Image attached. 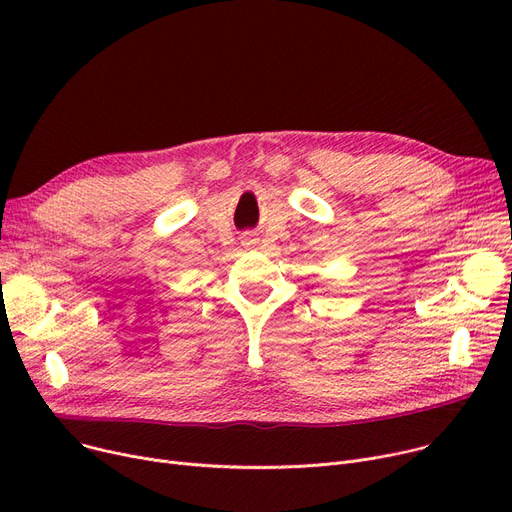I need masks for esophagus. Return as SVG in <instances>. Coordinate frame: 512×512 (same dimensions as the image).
I'll list each match as a JSON object with an SVG mask.
<instances>
[{
  "mask_svg": "<svg viewBox=\"0 0 512 512\" xmlns=\"http://www.w3.org/2000/svg\"><path fill=\"white\" fill-rule=\"evenodd\" d=\"M259 242V238L257 236H253V234H247V236H242V247H247V249H253L255 245Z\"/></svg>",
  "mask_w": 512,
  "mask_h": 512,
  "instance_id": "34e87169",
  "label": "esophagus"
}]
</instances>
